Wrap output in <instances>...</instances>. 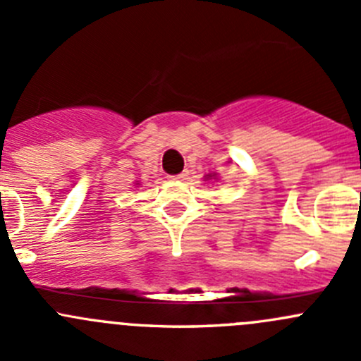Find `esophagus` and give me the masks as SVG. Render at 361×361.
Masks as SVG:
<instances>
[{"mask_svg": "<svg viewBox=\"0 0 361 361\" xmlns=\"http://www.w3.org/2000/svg\"><path fill=\"white\" fill-rule=\"evenodd\" d=\"M173 181H183V180H188V171H183V173L180 174H174V176H169Z\"/></svg>", "mask_w": 361, "mask_h": 361, "instance_id": "1", "label": "esophagus"}]
</instances>
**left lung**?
Returning a JSON list of instances; mask_svg holds the SVG:
<instances>
[{
	"mask_svg": "<svg viewBox=\"0 0 361 361\" xmlns=\"http://www.w3.org/2000/svg\"><path fill=\"white\" fill-rule=\"evenodd\" d=\"M214 176H216V174H213V173L206 174V180H211V178H214Z\"/></svg>",
	"mask_w": 361,
	"mask_h": 361,
	"instance_id": "left-lung-1",
	"label": "left lung"
}]
</instances>
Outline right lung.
<instances>
[{
	"mask_svg": "<svg viewBox=\"0 0 361 361\" xmlns=\"http://www.w3.org/2000/svg\"><path fill=\"white\" fill-rule=\"evenodd\" d=\"M136 185H137V183H136Z\"/></svg>",
	"mask_w": 361,
	"mask_h": 361,
	"instance_id": "right-lung-1",
	"label": "right lung"
}]
</instances>
